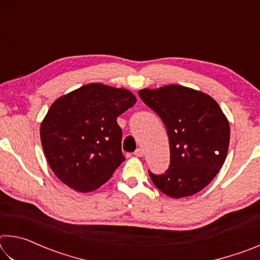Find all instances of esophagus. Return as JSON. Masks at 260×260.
Returning <instances> with one entry per match:
<instances>
[{"label": "esophagus", "mask_w": 260, "mask_h": 260, "mask_svg": "<svg viewBox=\"0 0 260 260\" xmlns=\"http://www.w3.org/2000/svg\"><path fill=\"white\" fill-rule=\"evenodd\" d=\"M134 155H135L136 157H142V156H144V149H142V148L136 149V151L134 152Z\"/></svg>", "instance_id": "obj_1"}]
</instances>
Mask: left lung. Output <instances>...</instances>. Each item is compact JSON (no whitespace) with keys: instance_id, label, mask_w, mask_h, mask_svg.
I'll return each mask as SVG.
<instances>
[{"instance_id":"8db88e82","label":"left lung","mask_w":260,"mask_h":260,"mask_svg":"<svg viewBox=\"0 0 260 260\" xmlns=\"http://www.w3.org/2000/svg\"><path fill=\"white\" fill-rule=\"evenodd\" d=\"M140 98L164 122L171 164L164 174L149 172L165 195H195L212 181L227 157L231 128L221 108L210 95L180 85L139 90Z\"/></svg>"}]
</instances>
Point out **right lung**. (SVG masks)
<instances>
[{
	"label": "right lung",
	"mask_w": 260,
	"mask_h": 260,
	"mask_svg": "<svg viewBox=\"0 0 260 260\" xmlns=\"http://www.w3.org/2000/svg\"><path fill=\"white\" fill-rule=\"evenodd\" d=\"M135 103L128 89L99 82L57 99L40 126L43 152L56 177L79 192L103 186L125 160L117 118Z\"/></svg>",
	"instance_id": "obj_1"
}]
</instances>
